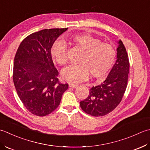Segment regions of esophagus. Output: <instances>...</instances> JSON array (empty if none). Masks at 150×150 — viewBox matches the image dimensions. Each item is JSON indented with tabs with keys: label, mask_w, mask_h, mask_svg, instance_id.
Masks as SVG:
<instances>
[{
	"label": "esophagus",
	"mask_w": 150,
	"mask_h": 150,
	"mask_svg": "<svg viewBox=\"0 0 150 150\" xmlns=\"http://www.w3.org/2000/svg\"><path fill=\"white\" fill-rule=\"evenodd\" d=\"M69 87H72V88H76L78 86V84H76V83H69Z\"/></svg>",
	"instance_id": "esophagus-1"
}]
</instances>
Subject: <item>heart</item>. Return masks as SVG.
<instances>
[{
  "instance_id": "obj_1",
  "label": "heart",
  "mask_w": 150,
  "mask_h": 150,
  "mask_svg": "<svg viewBox=\"0 0 150 150\" xmlns=\"http://www.w3.org/2000/svg\"><path fill=\"white\" fill-rule=\"evenodd\" d=\"M71 41L83 50V53L79 60L80 64L69 65L63 69L62 78L72 83L86 80L90 73L94 78H105L115 62L116 52L113 47L87 33L73 36ZM51 55L57 64L65 65L67 61L65 42L62 40L55 42Z\"/></svg>"
}]
</instances>
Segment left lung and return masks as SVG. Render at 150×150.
I'll use <instances>...</instances> for the list:
<instances>
[{
    "mask_svg": "<svg viewBox=\"0 0 150 150\" xmlns=\"http://www.w3.org/2000/svg\"><path fill=\"white\" fill-rule=\"evenodd\" d=\"M117 61L102 84L93 87L86 99L79 102L86 113L93 117H102L117 108L126 91L129 63L123 42L117 41Z\"/></svg>",
    "mask_w": 150,
    "mask_h": 150,
    "instance_id": "1",
    "label": "left lung"
}]
</instances>
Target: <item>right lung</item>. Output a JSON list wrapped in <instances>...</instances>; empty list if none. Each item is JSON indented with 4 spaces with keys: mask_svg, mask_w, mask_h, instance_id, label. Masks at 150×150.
Instances as JSON below:
<instances>
[{
    "mask_svg": "<svg viewBox=\"0 0 150 150\" xmlns=\"http://www.w3.org/2000/svg\"><path fill=\"white\" fill-rule=\"evenodd\" d=\"M67 29L33 33L21 42L15 54L13 79L17 94L24 107L39 117L54 111L69 87L58 80L51 55L54 42Z\"/></svg>",
    "mask_w": 150,
    "mask_h": 150,
    "instance_id": "obj_1",
    "label": "right lung"
}]
</instances>
